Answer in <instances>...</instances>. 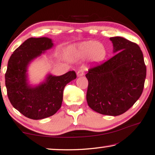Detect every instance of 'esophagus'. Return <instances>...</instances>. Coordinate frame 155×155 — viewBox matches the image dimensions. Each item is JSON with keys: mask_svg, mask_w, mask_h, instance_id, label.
I'll return each instance as SVG.
<instances>
[{"mask_svg": "<svg viewBox=\"0 0 155 155\" xmlns=\"http://www.w3.org/2000/svg\"><path fill=\"white\" fill-rule=\"evenodd\" d=\"M83 75H84V71H83L82 69H80V70L77 72V75L78 76H82Z\"/></svg>", "mask_w": 155, "mask_h": 155, "instance_id": "obj_1", "label": "esophagus"}]
</instances>
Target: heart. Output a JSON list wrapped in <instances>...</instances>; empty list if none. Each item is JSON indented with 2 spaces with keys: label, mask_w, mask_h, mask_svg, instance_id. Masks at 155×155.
Returning a JSON list of instances; mask_svg holds the SVG:
<instances>
[{
  "label": "heart",
  "mask_w": 155,
  "mask_h": 155,
  "mask_svg": "<svg viewBox=\"0 0 155 155\" xmlns=\"http://www.w3.org/2000/svg\"><path fill=\"white\" fill-rule=\"evenodd\" d=\"M68 52L73 58L82 59H88L92 64H99L104 61L107 56L105 47L96 41L83 42L78 45L69 48Z\"/></svg>",
  "instance_id": "b5f03b06"
}]
</instances>
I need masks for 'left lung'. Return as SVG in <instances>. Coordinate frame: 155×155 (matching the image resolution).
I'll use <instances>...</instances> for the list:
<instances>
[{
	"label": "left lung",
	"instance_id": "8db88e82",
	"mask_svg": "<svg viewBox=\"0 0 155 155\" xmlns=\"http://www.w3.org/2000/svg\"><path fill=\"white\" fill-rule=\"evenodd\" d=\"M110 40L117 54L85 75L89 82L87 101L98 113L117 116L133 106L142 94L146 66L137 44L122 37Z\"/></svg>",
	"mask_w": 155,
	"mask_h": 155
}]
</instances>
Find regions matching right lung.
<instances>
[{
    "instance_id": "add662e5",
    "label": "right lung",
    "mask_w": 155,
    "mask_h": 155,
    "mask_svg": "<svg viewBox=\"0 0 155 155\" xmlns=\"http://www.w3.org/2000/svg\"><path fill=\"white\" fill-rule=\"evenodd\" d=\"M52 47L48 38H30L14 51L8 61L5 78L9 100L15 109L32 120L54 115L61 106L65 86L77 78L73 71L60 76L48 75L38 86L28 84V64Z\"/></svg>"
}]
</instances>
